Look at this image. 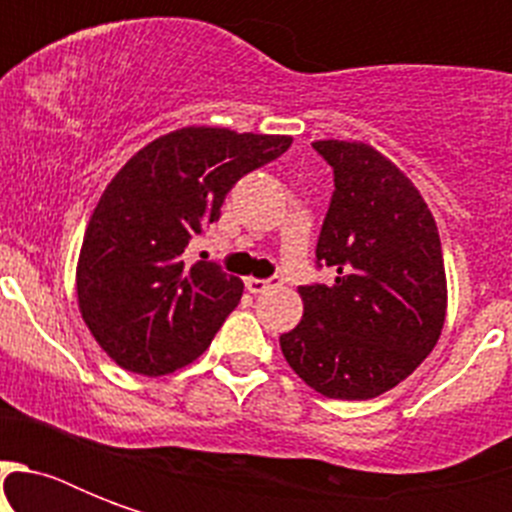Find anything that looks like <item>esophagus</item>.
I'll list each match as a JSON object with an SVG mask.
<instances>
[{"mask_svg":"<svg viewBox=\"0 0 512 512\" xmlns=\"http://www.w3.org/2000/svg\"><path fill=\"white\" fill-rule=\"evenodd\" d=\"M244 284H247V289L252 292V295H263V292H268V289L279 287L281 279H252V276H249Z\"/></svg>","mask_w":512,"mask_h":512,"instance_id":"1","label":"esophagus"}]
</instances>
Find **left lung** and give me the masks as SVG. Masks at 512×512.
I'll return each mask as SVG.
<instances>
[{"mask_svg": "<svg viewBox=\"0 0 512 512\" xmlns=\"http://www.w3.org/2000/svg\"><path fill=\"white\" fill-rule=\"evenodd\" d=\"M335 191L316 244L329 284L300 287L305 313L281 335L316 393L364 401L396 388L436 348L446 273L436 220L412 180L366 143L316 140Z\"/></svg>", "mask_w": 512, "mask_h": 512, "instance_id": "8db88e82", "label": "left lung"}]
</instances>
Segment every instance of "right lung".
Here are the masks:
<instances>
[{"instance_id": "add662e5", "label": "right lung", "mask_w": 512, "mask_h": 512, "mask_svg": "<svg viewBox=\"0 0 512 512\" xmlns=\"http://www.w3.org/2000/svg\"><path fill=\"white\" fill-rule=\"evenodd\" d=\"M287 135L183 127L140 148L108 183L84 233L76 295L98 345L130 372L159 377L209 348L244 284L185 260L220 217L225 193L279 159Z\"/></svg>"}]
</instances>
